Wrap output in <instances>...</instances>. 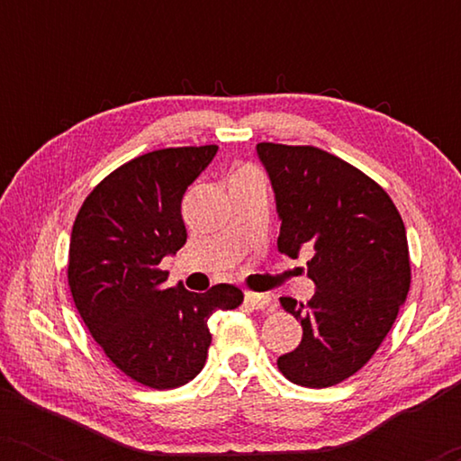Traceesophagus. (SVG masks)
Masks as SVG:
<instances>
[{"label": "esophagus", "mask_w": 461, "mask_h": 461, "mask_svg": "<svg viewBox=\"0 0 461 461\" xmlns=\"http://www.w3.org/2000/svg\"><path fill=\"white\" fill-rule=\"evenodd\" d=\"M245 304H248L251 311H270L273 302H270L268 295H264V294L248 292L245 294Z\"/></svg>", "instance_id": "34e87169"}]
</instances>
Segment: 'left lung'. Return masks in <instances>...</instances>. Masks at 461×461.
<instances>
[{"label":"left lung","instance_id":"1","mask_svg":"<svg viewBox=\"0 0 461 461\" xmlns=\"http://www.w3.org/2000/svg\"><path fill=\"white\" fill-rule=\"evenodd\" d=\"M256 149L281 218L276 248L289 258L311 251L317 287L308 302L281 298L302 323V342L276 367L298 386H336L375 355L407 298L405 224L388 193L339 157L275 142Z\"/></svg>","mask_w":461,"mask_h":461}]
</instances>
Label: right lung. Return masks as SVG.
<instances>
[{
	"mask_svg": "<svg viewBox=\"0 0 461 461\" xmlns=\"http://www.w3.org/2000/svg\"><path fill=\"white\" fill-rule=\"evenodd\" d=\"M216 144L150 150L111 172L87 194L68 245V287L109 361L147 388L185 386L203 369L216 311L243 292L229 283L205 294L166 287L161 260L186 243L180 203L210 166Z\"/></svg>",
	"mask_w": 461,
	"mask_h": 461,
	"instance_id": "add662e5",
	"label": "right lung"
}]
</instances>
